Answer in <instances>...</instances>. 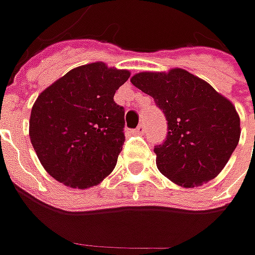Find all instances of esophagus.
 Returning <instances> with one entry per match:
<instances>
[{
	"label": "esophagus",
	"mask_w": 255,
	"mask_h": 255,
	"mask_svg": "<svg viewBox=\"0 0 255 255\" xmlns=\"http://www.w3.org/2000/svg\"><path fill=\"white\" fill-rule=\"evenodd\" d=\"M134 133H136V134H143V133H144V125H139V126L134 129Z\"/></svg>",
	"instance_id": "34e87169"
}]
</instances>
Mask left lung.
Listing matches in <instances>:
<instances>
[{
    "label": "left lung",
    "instance_id": "8db88e82",
    "mask_svg": "<svg viewBox=\"0 0 255 255\" xmlns=\"http://www.w3.org/2000/svg\"><path fill=\"white\" fill-rule=\"evenodd\" d=\"M130 82L152 96L167 121L166 140L154 146L160 173L184 187L214 179L240 140V118L234 105L180 68L167 74L140 72Z\"/></svg>",
    "mask_w": 255,
    "mask_h": 255
}]
</instances>
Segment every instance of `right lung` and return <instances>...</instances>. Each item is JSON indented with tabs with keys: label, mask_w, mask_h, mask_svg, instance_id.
Wrapping results in <instances>:
<instances>
[{
	"label": "right lung",
	"mask_w": 255,
	"mask_h": 255,
	"mask_svg": "<svg viewBox=\"0 0 255 255\" xmlns=\"http://www.w3.org/2000/svg\"><path fill=\"white\" fill-rule=\"evenodd\" d=\"M129 76L103 62L82 65L36 98L29 137L55 180L88 189L112 173L125 142V109L113 96Z\"/></svg>",
	"instance_id": "add662e5"
}]
</instances>
